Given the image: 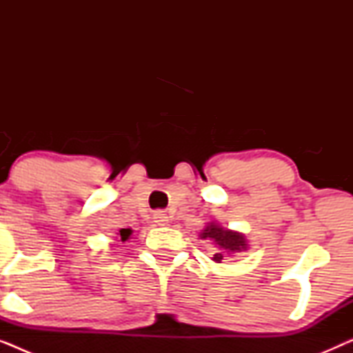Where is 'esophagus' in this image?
I'll use <instances>...</instances> for the list:
<instances>
[{
    "instance_id": "esophagus-1",
    "label": "esophagus",
    "mask_w": 353,
    "mask_h": 353,
    "mask_svg": "<svg viewBox=\"0 0 353 353\" xmlns=\"http://www.w3.org/2000/svg\"><path fill=\"white\" fill-rule=\"evenodd\" d=\"M154 221H156L157 225L165 226L168 225V216L167 214H163V212H156V214H154Z\"/></svg>"
}]
</instances>
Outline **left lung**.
I'll list each match as a JSON object with an SVG mask.
<instances>
[{
    "label": "left lung",
    "mask_w": 353,
    "mask_h": 353,
    "mask_svg": "<svg viewBox=\"0 0 353 353\" xmlns=\"http://www.w3.org/2000/svg\"><path fill=\"white\" fill-rule=\"evenodd\" d=\"M201 239H210L215 244L216 252L214 254L212 260L216 263H221V260L230 255L244 252L248 250V239L239 231L225 228L216 221H209L205 228L199 233Z\"/></svg>",
    "instance_id": "obj_1"
}]
</instances>
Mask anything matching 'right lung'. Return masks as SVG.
I'll list each match as a JSON object with an SVG mask.
<instances>
[{"instance_id": "obj_1", "label": "right lung", "mask_w": 353, "mask_h": 353, "mask_svg": "<svg viewBox=\"0 0 353 353\" xmlns=\"http://www.w3.org/2000/svg\"><path fill=\"white\" fill-rule=\"evenodd\" d=\"M119 238H120V241H122V243H125V241H128L130 238H132V234H133V230L132 228H122L119 231Z\"/></svg>"}]
</instances>
